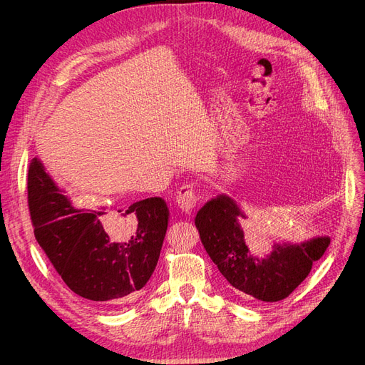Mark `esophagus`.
<instances>
[{"instance_id":"esophagus-1","label":"esophagus","mask_w":365,"mask_h":365,"mask_svg":"<svg viewBox=\"0 0 365 365\" xmlns=\"http://www.w3.org/2000/svg\"><path fill=\"white\" fill-rule=\"evenodd\" d=\"M175 200L178 203V207L182 212L191 213L197 206V192H196V188L192 187V185H182L178 190V192H177Z\"/></svg>"}]
</instances>
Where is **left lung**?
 Segmentation results:
<instances>
[{"label": "left lung", "instance_id": "obj_1", "mask_svg": "<svg viewBox=\"0 0 365 365\" xmlns=\"http://www.w3.org/2000/svg\"><path fill=\"white\" fill-rule=\"evenodd\" d=\"M242 220L246 215L240 206L220 195L197 212L195 224L213 264L228 284L247 299L283 301L305 280L330 245L327 235L299 245L274 243L269 255L256 258L246 246Z\"/></svg>", "mask_w": 365, "mask_h": 365}]
</instances>
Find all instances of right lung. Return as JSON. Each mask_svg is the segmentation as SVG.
<instances>
[{
  "label": "right lung",
  "instance_id": "right-lung-1",
  "mask_svg": "<svg viewBox=\"0 0 365 365\" xmlns=\"http://www.w3.org/2000/svg\"><path fill=\"white\" fill-rule=\"evenodd\" d=\"M28 203L35 239L66 286L98 304H126L152 277L168 228L163 199L150 197L106 222L104 212L76 207L34 158Z\"/></svg>",
  "mask_w": 365,
  "mask_h": 365
}]
</instances>
